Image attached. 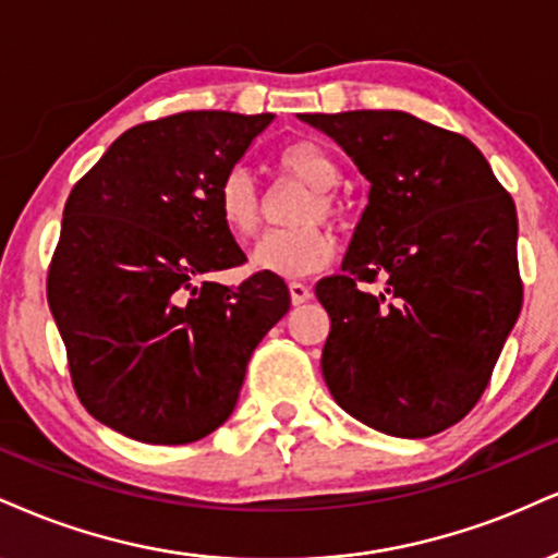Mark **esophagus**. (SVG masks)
<instances>
[{
  "label": "esophagus",
  "instance_id": "esophagus-1",
  "mask_svg": "<svg viewBox=\"0 0 558 558\" xmlns=\"http://www.w3.org/2000/svg\"><path fill=\"white\" fill-rule=\"evenodd\" d=\"M288 293H291V304L299 306V304H306L308 299H312V288L304 286V283H288Z\"/></svg>",
  "mask_w": 558,
  "mask_h": 558
}]
</instances>
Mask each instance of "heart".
<instances>
[{
	"label": "heart",
	"instance_id": "obj_1",
	"mask_svg": "<svg viewBox=\"0 0 558 558\" xmlns=\"http://www.w3.org/2000/svg\"><path fill=\"white\" fill-rule=\"evenodd\" d=\"M275 166L286 177L301 179L314 190L301 220L308 226L272 231L254 246L252 267L257 272L278 275V278H306L325 270L338 254V239L314 220L340 218V205L330 192L340 181V166L327 147L314 140H293L280 147ZM215 210L220 223L233 239H252L262 220V203L254 181L244 169L228 171L215 192Z\"/></svg>",
	"mask_w": 558,
	"mask_h": 558
}]
</instances>
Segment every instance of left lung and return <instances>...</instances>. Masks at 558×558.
Here are the masks:
<instances>
[{
	"label": "left lung",
	"instance_id": "8db88e82",
	"mask_svg": "<svg viewBox=\"0 0 558 558\" xmlns=\"http://www.w3.org/2000/svg\"><path fill=\"white\" fill-rule=\"evenodd\" d=\"M299 119L372 184L343 272L314 288L330 314L327 387L381 434L445 432L481 400L520 317L512 197L471 140L405 111Z\"/></svg>",
	"mask_w": 558,
	"mask_h": 558
}]
</instances>
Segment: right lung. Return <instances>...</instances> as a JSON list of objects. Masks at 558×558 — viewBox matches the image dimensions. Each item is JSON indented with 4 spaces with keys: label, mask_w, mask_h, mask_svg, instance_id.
Here are the masks:
<instances>
[{
    "label": "right lung",
    "mask_w": 558,
    "mask_h": 558,
    "mask_svg": "<svg viewBox=\"0 0 558 558\" xmlns=\"http://www.w3.org/2000/svg\"><path fill=\"white\" fill-rule=\"evenodd\" d=\"M272 113L184 111L126 130L72 186L46 296L85 411L147 445L215 432L254 348L291 306L278 275L236 288L246 262L220 223V179Z\"/></svg>",
    "instance_id": "1"
}]
</instances>
